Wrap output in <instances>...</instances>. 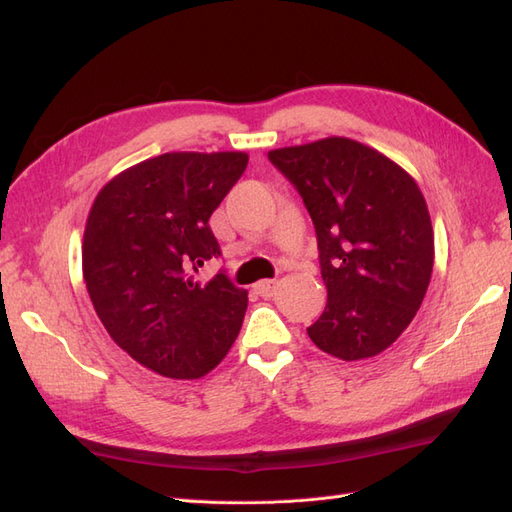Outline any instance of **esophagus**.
<instances>
[{"mask_svg":"<svg viewBox=\"0 0 512 512\" xmlns=\"http://www.w3.org/2000/svg\"><path fill=\"white\" fill-rule=\"evenodd\" d=\"M275 288H277V282H273V280H260L258 284H254L256 294H260V297H265V299L273 297Z\"/></svg>","mask_w":512,"mask_h":512,"instance_id":"1","label":"esophagus"}]
</instances>
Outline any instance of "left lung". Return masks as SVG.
<instances>
[{"mask_svg": "<svg viewBox=\"0 0 512 512\" xmlns=\"http://www.w3.org/2000/svg\"><path fill=\"white\" fill-rule=\"evenodd\" d=\"M316 228L327 307L307 329L342 361L389 348L421 307L433 269V228L416 181L384 153L329 136L269 151Z\"/></svg>", "mask_w": 512, "mask_h": 512, "instance_id": "1", "label": "left lung"}]
</instances>
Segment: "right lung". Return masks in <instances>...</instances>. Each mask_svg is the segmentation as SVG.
Here are the masks:
<instances>
[{"mask_svg":"<svg viewBox=\"0 0 512 512\" xmlns=\"http://www.w3.org/2000/svg\"><path fill=\"white\" fill-rule=\"evenodd\" d=\"M247 160L243 151L162 153L123 170L91 205L89 299L113 342L160 376L209 374L241 331L247 290L224 273L196 282L192 271L220 256L209 218Z\"/></svg>","mask_w":512,"mask_h":512,"instance_id":"obj_1","label":"right lung"}]
</instances>
